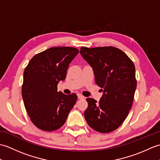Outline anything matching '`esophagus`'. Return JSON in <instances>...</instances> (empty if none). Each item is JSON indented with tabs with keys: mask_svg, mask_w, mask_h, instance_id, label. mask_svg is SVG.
Masks as SVG:
<instances>
[{
	"mask_svg": "<svg viewBox=\"0 0 160 160\" xmlns=\"http://www.w3.org/2000/svg\"><path fill=\"white\" fill-rule=\"evenodd\" d=\"M78 99H80V100H82V99H84V97L82 96V94H78Z\"/></svg>",
	"mask_w": 160,
	"mask_h": 160,
	"instance_id": "esophagus-1",
	"label": "esophagus"
}]
</instances>
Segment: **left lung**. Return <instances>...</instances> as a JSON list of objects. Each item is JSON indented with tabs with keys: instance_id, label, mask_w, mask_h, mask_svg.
I'll list each match as a JSON object with an SVG mask.
<instances>
[{
	"instance_id": "1",
	"label": "left lung",
	"mask_w": 160,
	"mask_h": 160,
	"mask_svg": "<svg viewBox=\"0 0 160 160\" xmlns=\"http://www.w3.org/2000/svg\"><path fill=\"white\" fill-rule=\"evenodd\" d=\"M80 53L92 67L96 83L103 91L99 102L87 98L85 120L98 132L113 131L123 123L132 107L137 86L134 64L114 47H82Z\"/></svg>"
}]
</instances>
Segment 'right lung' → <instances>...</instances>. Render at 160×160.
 Masks as SVG:
<instances>
[{
  "label": "right lung",
  "mask_w": 160,
  "mask_h": 160,
  "mask_svg": "<svg viewBox=\"0 0 160 160\" xmlns=\"http://www.w3.org/2000/svg\"><path fill=\"white\" fill-rule=\"evenodd\" d=\"M78 52L73 47H52L33 56L24 71V104L33 124L42 131L62 127L76 102V93L58 92L57 85L65 79L69 64Z\"/></svg>",
  "instance_id": "add662e5"
}]
</instances>
